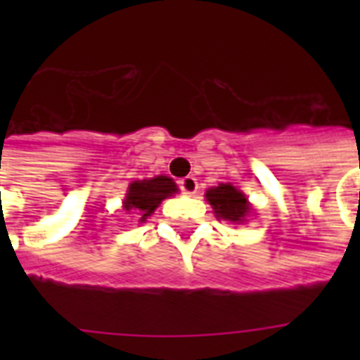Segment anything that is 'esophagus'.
Masks as SVG:
<instances>
[{
  "label": "esophagus",
  "instance_id": "34e87169",
  "mask_svg": "<svg viewBox=\"0 0 360 360\" xmlns=\"http://www.w3.org/2000/svg\"><path fill=\"white\" fill-rule=\"evenodd\" d=\"M179 188L183 194L192 196V194H196L198 192V179L196 177H192V175H186V177H183V179L179 181Z\"/></svg>",
  "mask_w": 360,
  "mask_h": 360
}]
</instances>
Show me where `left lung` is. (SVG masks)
I'll return each instance as SVG.
<instances>
[{
  "label": "left lung",
  "mask_w": 360,
  "mask_h": 360,
  "mask_svg": "<svg viewBox=\"0 0 360 360\" xmlns=\"http://www.w3.org/2000/svg\"><path fill=\"white\" fill-rule=\"evenodd\" d=\"M205 196H207V202L213 205L219 219L230 220V222H243L250 211V203L245 198V194L231 185L213 186V188H209Z\"/></svg>",
  "instance_id": "left-lung-1"
}]
</instances>
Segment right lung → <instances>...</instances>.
Masks as SVG:
<instances>
[{
  "label": "right lung",
  "mask_w": 360,
  "mask_h": 360,
  "mask_svg": "<svg viewBox=\"0 0 360 360\" xmlns=\"http://www.w3.org/2000/svg\"><path fill=\"white\" fill-rule=\"evenodd\" d=\"M177 192V186L166 175H158L153 179L134 181L129 186V194L124 198V211H136L140 214L141 220H146L149 214L158 207V203L164 198L172 196Z\"/></svg>",
  "instance_id": "add662e5"
}]
</instances>
